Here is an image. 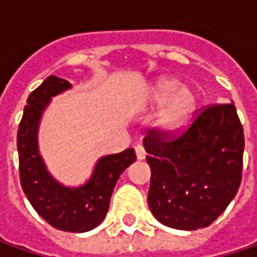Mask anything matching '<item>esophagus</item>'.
<instances>
[{
    "label": "esophagus",
    "instance_id": "obj_1",
    "mask_svg": "<svg viewBox=\"0 0 257 257\" xmlns=\"http://www.w3.org/2000/svg\"><path fill=\"white\" fill-rule=\"evenodd\" d=\"M135 152H137V158L138 160H144L145 157H147V152H145V148L141 145V144H138L137 147H135Z\"/></svg>",
    "mask_w": 257,
    "mask_h": 257
}]
</instances>
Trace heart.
I'll list each match as a JSON object with an SVG mask.
<instances>
[{"mask_svg":"<svg viewBox=\"0 0 257 257\" xmlns=\"http://www.w3.org/2000/svg\"><path fill=\"white\" fill-rule=\"evenodd\" d=\"M180 80L162 77L150 89L145 102L148 105H162L157 116V125L167 132H175L185 126L197 109L198 97L190 87L180 89Z\"/></svg>","mask_w":257,"mask_h":257,"instance_id":"obj_1","label":"heart"}]
</instances>
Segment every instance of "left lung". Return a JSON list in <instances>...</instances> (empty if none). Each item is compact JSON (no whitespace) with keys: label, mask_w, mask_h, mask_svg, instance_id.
I'll use <instances>...</instances> for the list:
<instances>
[{"label":"left lung","mask_w":257,"mask_h":257,"mask_svg":"<svg viewBox=\"0 0 257 257\" xmlns=\"http://www.w3.org/2000/svg\"><path fill=\"white\" fill-rule=\"evenodd\" d=\"M144 147L151 167L148 206L168 227L210 226L239 190L244 135L233 103L200 107L175 132L151 129Z\"/></svg>","instance_id":"1"}]
</instances>
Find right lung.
I'll list each match as a JSON object with an SVG mask.
<instances>
[{"label": "right lung", "mask_w": 257, "mask_h": 257, "mask_svg": "<svg viewBox=\"0 0 257 257\" xmlns=\"http://www.w3.org/2000/svg\"><path fill=\"white\" fill-rule=\"evenodd\" d=\"M70 86L64 79L49 76L30 93L18 126V168L23 191L39 216L56 229L83 233L95 229L106 217L119 175L135 162L137 155L134 148H129L100 158L90 181L79 188L63 187L51 178L37 150V126L51 96Z\"/></svg>", "instance_id": "add662e5"}]
</instances>
